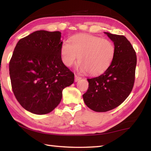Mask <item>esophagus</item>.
I'll return each mask as SVG.
<instances>
[{
  "mask_svg": "<svg viewBox=\"0 0 151 151\" xmlns=\"http://www.w3.org/2000/svg\"><path fill=\"white\" fill-rule=\"evenodd\" d=\"M81 78H82L81 77V76H78V75H75V82L78 81L79 80H81Z\"/></svg>",
  "mask_w": 151,
  "mask_h": 151,
  "instance_id": "obj_1",
  "label": "esophagus"
}]
</instances>
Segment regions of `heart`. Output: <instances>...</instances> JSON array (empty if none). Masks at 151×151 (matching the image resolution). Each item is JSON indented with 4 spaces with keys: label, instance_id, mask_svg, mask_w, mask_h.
Listing matches in <instances>:
<instances>
[{
    "label": "heart",
    "instance_id": "heart-1",
    "mask_svg": "<svg viewBox=\"0 0 151 151\" xmlns=\"http://www.w3.org/2000/svg\"><path fill=\"white\" fill-rule=\"evenodd\" d=\"M68 41H64L60 47L63 63L70 67L78 57V67L83 72L97 75L104 73L115 56L113 42L91 35H78Z\"/></svg>",
    "mask_w": 151,
    "mask_h": 151
}]
</instances>
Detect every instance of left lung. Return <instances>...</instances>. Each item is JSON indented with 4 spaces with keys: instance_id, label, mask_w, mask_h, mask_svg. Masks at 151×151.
I'll list each match as a JSON object with an SVG mask.
<instances>
[{
    "instance_id": "left-lung-1",
    "label": "left lung",
    "mask_w": 151,
    "mask_h": 151,
    "mask_svg": "<svg viewBox=\"0 0 151 151\" xmlns=\"http://www.w3.org/2000/svg\"><path fill=\"white\" fill-rule=\"evenodd\" d=\"M104 33L114 42L115 56L103 74L87 79L88 88L83 95L86 105L96 112L111 111L126 100L133 88L137 65L136 52L127 38Z\"/></svg>"
}]
</instances>
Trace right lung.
Returning <instances> with one entry per match:
<instances>
[{"mask_svg":"<svg viewBox=\"0 0 151 151\" xmlns=\"http://www.w3.org/2000/svg\"><path fill=\"white\" fill-rule=\"evenodd\" d=\"M59 31L37 30L17 42L9 63L12 89L17 100L32 113L45 114L60 103L63 90L75 75L63 63Z\"/></svg>","mask_w":151,"mask_h":151,"instance_id":"add662e5","label":"right lung"}]
</instances>
